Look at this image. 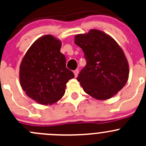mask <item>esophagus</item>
<instances>
[{"mask_svg": "<svg viewBox=\"0 0 146 146\" xmlns=\"http://www.w3.org/2000/svg\"><path fill=\"white\" fill-rule=\"evenodd\" d=\"M73 73H74L75 77L76 78L78 76V69H76V70H73Z\"/></svg>", "mask_w": 146, "mask_h": 146, "instance_id": "esophagus-1", "label": "esophagus"}]
</instances>
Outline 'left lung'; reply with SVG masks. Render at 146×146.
<instances>
[{
	"label": "left lung",
	"mask_w": 146,
	"mask_h": 146,
	"mask_svg": "<svg viewBox=\"0 0 146 146\" xmlns=\"http://www.w3.org/2000/svg\"><path fill=\"white\" fill-rule=\"evenodd\" d=\"M83 51L86 66L77 78L88 95L99 100L110 99L124 87L129 67L123 50L105 32L92 29L75 36Z\"/></svg>",
	"instance_id": "left-lung-1"
}]
</instances>
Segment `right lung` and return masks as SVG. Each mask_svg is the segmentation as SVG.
<instances>
[{"label": "right lung", "mask_w": 146, "mask_h": 146, "mask_svg": "<svg viewBox=\"0 0 146 146\" xmlns=\"http://www.w3.org/2000/svg\"><path fill=\"white\" fill-rule=\"evenodd\" d=\"M61 47V40L44 35L31 45L20 64V85L29 98L40 104H52L61 99L66 83L74 78L66 68Z\"/></svg>", "instance_id": "1"}]
</instances>
